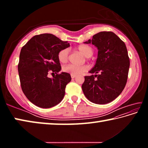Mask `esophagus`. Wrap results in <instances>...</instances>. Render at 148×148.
Segmentation results:
<instances>
[{"label":"esophagus","instance_id":"esophagus-1","mask_svg":"<svg viewBox=\"0 0 148 148\" xmlns=\"http://www.w3.org/2000/svg\"><path fill=\"white\" fill-rule=\"evenodd\" d=\"M76 76H73V75H71V77L72 79H74V78H75V77H76Z\"/></svg>","mask_w":148,"mask_h":148}]
</instances>
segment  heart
Masks as SVG:
<instances>
[{
  "label": "heart",
  "mask_w": 148,
  "mask_h": 148,
  "mask_svg": "<svg viewBox=\"0 0 148 148\" xmlns=\"http://www.w3.org/2000/svg\"><path fill=\"white\" fill-rule=\"evenodd\" d=\"M77 49L85 57H87V58L91 57L93 54V49L91 46H87V45H81V46L77 47ZM57 58L61 63H66L69 59V50L67 49L61 50L57 54ZM87 69H88V66L86 65L77 66V65L70 64L63 66L62 71L71 75L77 76V75H79L87 71Z\"/></svg>",
  "instance_id": "b5f03b06"
}]
</instances>
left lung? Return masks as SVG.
Masks as SVG:
<instances>
[{
  "label": "left lung",
  "instance_id": "8db88e82",
  "mask_svg": "<svg viewBox=\"0 0 148 148\" xmlns=\"http://www.w3.org/2000/svg\"><path fill=\"white\" fill-rule=\"evenodd\" d=\"M84 43L96 46L98 56L89 72L95 74L85 76L82 90L93 103H109L121 93L127 83L130 66L127 47L116 34L109 31L100 32Z\"/></svg>",
  "mask_w": 148,
  "mask_h": 148
}]
</instances>
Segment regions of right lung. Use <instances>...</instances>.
<instances>
[{
    "label": "right lung",
    "instance_id": "obj_1",
    "mask_svg": "<svg viewBox=\"0 0 148 148\" xmlns=\"http://www.w3.org/2000/svg\"><path fill=\"white\" fill-rule=\"evenodd\" d=\"M69 46L68 42L46 33L33 36L21 48L18 64L20 83L32 104L49 108L63 99L71 76L66 72L57 74L61 70L57 54ZM49 72H55L56 76L50 79L47 76Z\"/></svg>",
    "mask_w": 148,
    "mask_h": 148
}]
</instances>
